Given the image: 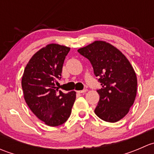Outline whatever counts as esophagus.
<instances>
[{
    "mask_svg": "<svg viewBox=\"0 0 154 154\" xmlns=\"http://www.w3.org/2000/svg\"><path fill=\"white\" fill-rule=\"evenodd\" d=\"M86 91H87V89H86V88H85V89H83V90H80V91H77V92L79 93V94H81V93L86 92Z\"/></svg>",
    "mask_w": 154,
    "mask_h": 154,
    "instance_id": "34e87169",
    "label": "esophagus"
}]
</instances>
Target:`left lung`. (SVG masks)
<instances>
[{
  "label": "left lung",
  "instance_id": "8db88e82",
  "mask_svg": "<svg viewBox=\"0 0 154 154\" xmlns=\"http://www.w3.org/2000/svg\"><path fill=\"white\" fill-rule=\"evenodd\" d=\"M91 63L102 88L95 114L107 122L123 119L133 106L137 91V78L126 57L103 41H95L77 51Z\"/></svg>",
  "mask_w": 154,
  "mask_h": 154
}]
</instances>
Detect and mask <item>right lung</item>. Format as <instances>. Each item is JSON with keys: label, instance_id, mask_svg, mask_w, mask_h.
Wrapping results in <instances>:
<instances>
[{"label": "right lung", "instance_id": "1", "mask_svg": "<svg viewBox=\"0 0 154 154\" xmlns=\"http://www.w3.org/2000/svg\"><path fill=\"white\" fill-rule=\"evenodd\" d=\"M70 48L50 44L35 53L24 69L21 80L24 100L35 116L51 127L64 124L76 99L74 91H59L64 60Z\"/></svg>", "mask_w": 154, "mask_h": 154}]
</instances>
